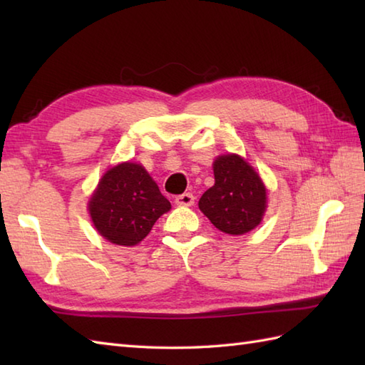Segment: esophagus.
Returning <instances> with one entry per match:
<instances>
[{"label":"esophagus","mask_w":365,"mask_h":365,"mask_svg":"<svg viewBox=\"0 0 365 365\" xmlns=\"http://www.w3.org/2000/svg\"><path fill=\"white\" fill-rule=\"evenodd\" d=\"M175 204L180 207H190L195 204V196H192L191 192H185V195H180L175 197Z\"/></svg>","instance_id":"34e87169"}]
</instances>
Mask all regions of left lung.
Listing matches in <instances>:
<instances>
[{
	"mask_svg": "<svg viewBox=\"0 0 365 365\" xmlns=\"http://www.w3.org/2000/svg\"><path fill=\"white\" fill-rule=\"evenodd\" d=\"M213 173L215 185L199 199L200 212L229 235L257 227L267 208V190L259 174L238 155L216 158Z\"/></svg>",
	"mask_w": 365,
	"mask_h": 365,
	"instance_id": "8db88e82",
	"label": "left lung"
}]
</instances>
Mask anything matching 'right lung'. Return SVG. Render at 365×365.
Segmentation results:
<instances>
[{"label": "right lung", "mask_w": 365, "mask_h": 365, "mask_svg": "<svg viewBox=\"0 0 365 365\" xmlns=\"http://www.w3.org/2000/svg\"><path fill=\"white\" fill-rule=\"evenodd\" d=\"M169 208L158 185L136 163H122L108 170L89 200L98 234L120 246L138 245Z\"/></svg>", "instance_id": "1"}]
</instances>
